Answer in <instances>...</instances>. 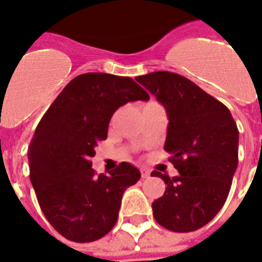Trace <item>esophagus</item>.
I'll use <instances>...</instances> for the list:
<instances>
[{
    "label": "esophagus",
    "instance_id": "1",
    "mask_svg": "<svg viewBox=\"0 0 262 262\" xmlns=\"http://www.w3.org/2000/svg\"><path fill=\"white\" fill-rule=\"evenodd\" d=\"M140 172H141V178H143V179H147V178L150 176V170L147 169V168H141Z\"/></svg>",
    "mask_w": 262,
    "mask_h": 262
}]
</instances>
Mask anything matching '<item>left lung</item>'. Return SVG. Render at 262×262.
<instances>
[{"mask_svg":"<svg viewBox=\"0 0 262 262\" xmlns=\"http://www.w3.org/2000/svg\"><path fill=\"white\" fill-rule=\"evenodd\" d=\"M136 80L165 108L169 119L165 151L179 175L165 182L152 215L172 232H193L224 207L237 168L239 130L232 114L194 83L172 72H151Z\"/></svg>","mask_w":262,"mask_h":262,"instance_id":"obj_1","label":"left lung"}]
</instances>
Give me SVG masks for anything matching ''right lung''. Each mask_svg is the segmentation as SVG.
<instances>
[{
	"label": "right lung",
	"mask_w": 262,
	"mask_h": 262,
	"mask_svg": "<svg viewBox=\"0 0 262 262\" xmlns=\"http://www.w3.org/2000/svg\"><path fill=\"white\" fill-rule=\"evenodd\" d=\"M150 96L133 79L83 73L55 98L29 146V168L38 204L52 228L77 243L101 239L114 228L122 195L140 170L121 162L110 175H96L92 157L105 140L114 112Z\"/></svg>",
	"instance_id": "obj_1"
}]
</instances>
